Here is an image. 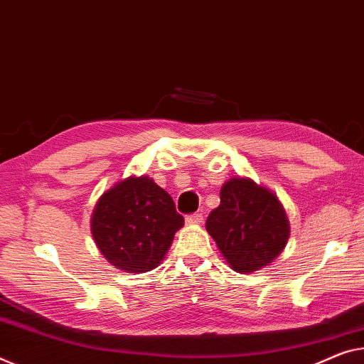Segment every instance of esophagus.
I'll list each match as a JSON object with an SVG mask.
<instances>
[{
  "mask_svg": "<svg viewBox=\"0 0 364 364\" xmlns=\"http://www.w3.org/2000/svg\"><path fill=\"white\" fill-rule=\"evenodd\" d=\"M201 221H203V215L201 213H193V215H188L186 218L187 225H200Z\"/></svg>",
  "mask_w": 364,
  "mask_h": 364,
  "instance_id": "esophagus-1",
  "label": "esophagus"
}]
</instances>
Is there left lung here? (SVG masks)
Listing matches in <instances>:
<instances>
[{"instance_id":"left-lung-1","label":"left lung","mask_w":364,"mask_h":364,"mask_svg":"<svg viewBox=\"0 0 364 364\" xmlns=\"http://www.w3.org/2000/svg\"><path fill=\"white\" fill-rule=\"evenodd\" d=\"M220 197V206L206 220V231L229 267L237 273H254L270 265L289 239L282 201L249 177L228 178Z\"/></svg>"}]
</instances>
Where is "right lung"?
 Listing matches in <instances>:
<instances>
[{"instance_id": "obj_1", "label": "right lung", "mask_w": 364, "mask_h": 364, "mask_svg": "<svg viewBox=\"0 0 364 364\" xmlns=\"http://www.w3.org/2000/svg\"><path fill=\"white\" fill-rule=\"evenodd\" d=\"M182 226L174 200L148 176L120 178L100 195L91 216L99 252L128 273L154 270Z\"/></svg>"}]
</instances>
